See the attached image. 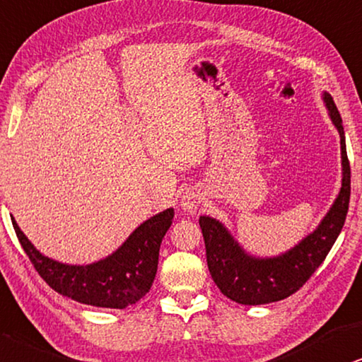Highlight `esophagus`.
<instances>
[{
    "instance_id": "34e87169",
    "label": "esophagus",
    "mask_w": 362,
    "mask_h": 362,
    "mask_svg": "<svg viewBox=\"0 0 362 362\" xmlns=\"http://www.w3.org/2000/svg\"><path fill=\"white\" fill-rule=\"evenodd\" d=\"M202 194H200V190L197 189H187L184 192V195H182V200H180V205L184 207V210L187 212L194 214L197 209H199L200 202H202Z\"/></svg>"
}]
</instances>
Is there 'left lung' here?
<instances>
[{
    "label": "left lung",
    "mask_w": 362,
    "mask_h": 362,
    "mask_svg": "<svg viewBox=\"0 0 362 362\" xmlns=\"http://www.w3.org/2000/svg\"><path fill=\"white\" fill-rule=\"evenodd\" d=\"M324 100L341 136L342 187L336 202L313 234L281 257L255 259L240 249L221 222L210 217L199 218L210 276L222 294L235 303L245 305L269 304L294 294L322 264L342 230L349 209L351 167L339 110L329 93H324Z\"/></svg>",
    "instance_id": "1"
}]
</instances>
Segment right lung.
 Listing matches in <instances>:
<instances>
[{
    "label": "right lung",
    "instance_id": "add662e5",
    "mask_svg": "<svg viewBox=\"0 0 362 362\" xmlns=\"http://www.w3.org/2000/svg\"><path fill=\"white\" fill-rule=\"evenodd\" d=\"M173 209L153 215L128 237L117 252L90 265L59 264L31 245L13 218L16 237L40 277L58 294L81 304L125 309L139 303L152 287L157 274L158 250L172 226Z\"/></svg>",
    "mask_w": 362,
    "mask_h": 362
}]
</instances>
